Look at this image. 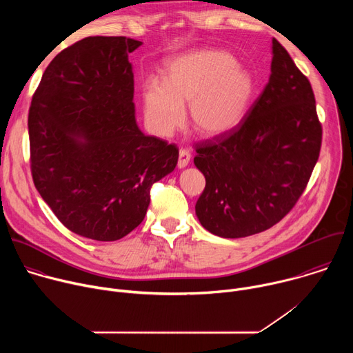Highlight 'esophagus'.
<instances>
[{
  "mask_svg": "<svg viewBox=\"0 0 353 353\" xmlns=\"http://www.w3.org/2000/svg\"><path fill=\"white\" fill-rule=\"evenodd\" d=\"M191 161V154L188 152L187 149H180L179 152V162H177V166L179 169H184Z\"/></svg>",
  "mask_w": 353,
  "mask_h": 353,
  "instance_id": "obj_1",
  "label": "esophagus"
}]
</instances>
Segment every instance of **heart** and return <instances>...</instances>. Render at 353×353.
<instances>
[{
    "label": "heart",
    "instance_id": "1",
    "mask_svg": "<svg viewBox=\"0 0 353 353\" xmlns=\"http://www.w3.org/2000/svg\"><path fill=\"white\" fill-rule=\"evenodd\" d=\"M256 93V79L237 67L222 50H195L172 59L163 81L149 79L142 86L143 117L159 135H170L184 121L201 137H218L236 128L248 113Z\"/></svg>",
    "mask_w": 353,
    "mask_h": 353
}]
</instances>
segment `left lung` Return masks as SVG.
Instances as JSON below:
<instances>
[{"label":"left lung","mask_w":353,"mask_h":353,"mask_svg":"<svg viewBox=\"0 0 353 353\" xmlns=\"http://www.w3.org/2000/svg\"><path fill=\"white\" fill-rule=\"evenodd\" d=\"M321 135L309 79L272 39L268 83L244 120L195 145L194 165L205 176L195 204L199 223L226 239L272 228L305 191Z\"/></svg>","instance_id":"1"}]
</instances>
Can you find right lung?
I'll list each match as a JSON object with an SVG mask.
<instances>
[{
	"label": "right lung",
	"instance_id": "right-lung-1",
	"mask_svg": "<svg viewBox=\"0 0 353 353\" xmlns=\"http://www.w3.org/2000/svg\"><path fill=\"white\" fill-rule=\"evenodd\" d=\"M142 41L90 36L46 68L29 109L33 183L71 232L114 241L145 218L149 190L172 173L179 149L135 120L128 54Z\"/></svg>",
	"mask_w": 353,
	"mask_h": 353
}]
</instances>
